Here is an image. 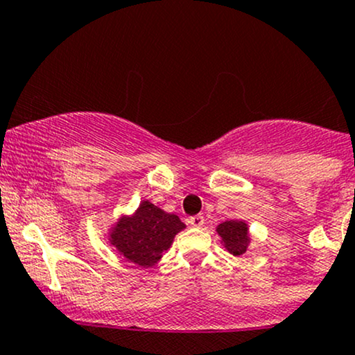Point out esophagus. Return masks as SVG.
<instances>
[{"mask_svg": "<svg viewBox=\"0 0 355 355\" xmlns=\"http://www.w3.org/2000/svg\"><path fill=\"white\" fill-rule=\"evenodd\" d=\"M203 223H205V218H203V215H195V217L189 218V225L195 227V229H200V227H203Z\"/></svg>", "mask_w": 355, "mask_h": 355, "instance_id": "1", "label": "esophagus"}]
</instances>
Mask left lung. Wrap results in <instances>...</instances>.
Here are the masks:
<instances>
[{
  "mask_svg": "<svg viewBox=\"0 0 355 355\" xmlns=\"http://www.w3.org/2000/svg\"><path fill=\"white\" fill-rule=\"evenodd\" d=\"M217 234L222 239L223 247L234 255H242L250 243L248 225L243 220H227L217 227Z\"/></svg>",
  "mask_w": 355,
  "mask_h": 355,
  "instance_id": "1",
  "label": "left lung"
}]
</instances>
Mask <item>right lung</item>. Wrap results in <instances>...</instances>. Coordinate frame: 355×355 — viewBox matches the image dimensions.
<instances>
[{
  "mask_svg": "<svg viewBox=\"0 0 355 355\" xmlns=\"http://www.w3.org/2000/svg\"><path fill=\"white\" fill-rule=\"evenodd\" d=\"M185 223L175 214H166L144 200L133 215H121L110 230L108 240L128 262L153 267L172 245L175 235Z\"/></svg>",
  "mask_w": 355,
  "mask_h": 355,
  "instance_id": "obj_1",
  "label": "right lung"
}]
</instances>
